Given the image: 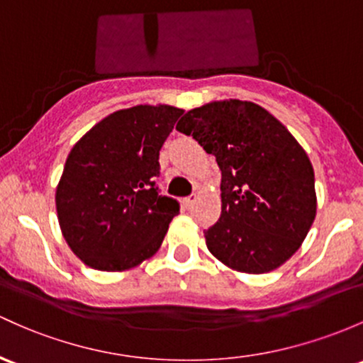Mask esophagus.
<instances>
[{
	"label": "esophagus",
	"mask_w": 363,
	"mask_h": 363,
	"mask_svg": "<svg viewBox=\"0 0 363 363\" xmlns=\"http://www.w3.org/2000/svg\"><path fill=\"white\" fill-rule=\"evenodd\" d=\"M196 201H197V196H196V194H190L189 197L183 199V206H185L186 209H190V208H192L194 204H196Z\"/></svg>",
	"instance_id": "obj_1"
}]
</instances>
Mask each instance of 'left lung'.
<instances>
[{
  "instance_id": "obj_1",
  "label": "left lung",
  "mask_w": 363,
  "mask_h": 363,
  "mask_svg": "<svg viewBox=\"0 0 363 363\" xmlns=\"http://www.w3.org/2000/svg\"><path fill=\"white\" fill-rule=\"evenodd\" d=\"M177 130L192 135L221 171L220 220L204 232L209 251L245 274L286 263L317 213L313 167L294 136L263 107L242 100L192 108Z\"/></svg>"
}]
</instances>
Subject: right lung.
<instances>
[{"label": "right lung", "mask_w": 363, "mask_h": 363, "mask_svg": "<svg viewBox=\"0 0 363 363\" xmlns=\"http://www.w3.org/2000/svg\"><path fill=\"white\" fill-rule=\"evenodd\" d=\"M182 114L171 105L123 108L72 147L57 213L65 240L88 267L128 270L161 247L180 204L159 194V150Z\"/></svg>", "instance_id": "add662e5"}]
</instances>
